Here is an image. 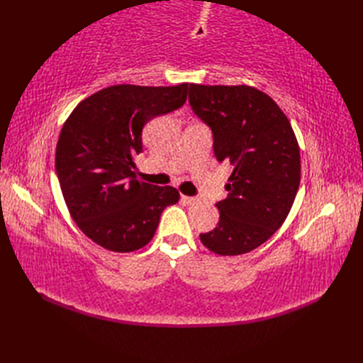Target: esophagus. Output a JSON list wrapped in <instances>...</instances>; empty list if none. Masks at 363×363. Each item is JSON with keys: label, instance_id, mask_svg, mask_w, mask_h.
<instances>
[{"label": "esophagus", "instance_id": "esophagus-1", "mask_svg": "<svg viewBox=\"0 0 363 363\" xmlns=\"http://www.w3.org/2000/svg\"><path fill=\"white\" fill-rule=\"evenodd\" d=\"M182 199H184V203L191 204V206L199 203V198H196V196H186V195H182Z\"/></svg>", "mask_w": 363, "mask_h": 363}]
</instances>
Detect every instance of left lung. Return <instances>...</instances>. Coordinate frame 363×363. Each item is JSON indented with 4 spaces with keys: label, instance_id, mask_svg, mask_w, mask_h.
I'll return each mask as SVG.
<instances>
[{
    "label": "left lung",
    "instance_id": "obj_1",
    "mask_svg": "<svg viewBox=\"0 0 363 363\" xmlns=\"http://www.w3.org/2000/svg\"><path fill=\"white\" fill-rule=\"evenodd\" d=\"M191 109L212 129L218 162L234 167L220 221L199 234L220 256H238L265 243L287 218L301 181V156L285 113L250 86L190 84Z\"/></svg>",
    "mask_w": 363,
    "mask_h": 363
}]
</instances>
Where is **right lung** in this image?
I'll list each match as a JSON object with an SVG mask.
<instances>
[{
	"mask_svg": "<svg viewBox=\"0 0 363 363\" xmlns=\"http://www.w3.org/2000/svg\"><path fill=\"white\" fill-rule=\"evenodd\" d=\"M189 84L142 87L121 84L86 98L64 123L56 173L76 225L95 243L130 252L151 242L165 207L179 191L135 179L143 126L187 99Z\"/></svg>",
	"mask_w": 363,
	"mask_h": 363,
	"instance_id": "obj_1",
	"label": "right lung"
}]
</instances>
